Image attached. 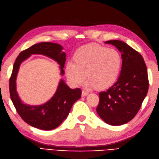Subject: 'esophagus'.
<instances>
[{"label": "esophagus", "instance_id": "1", "mask_svg": "<svg viewBox=\"0 0 159 159\" xmlns=\"http://www.w3.org/2000/svg\"><path fill=\"white\" fill-rule=\"evenodd\" d=\"M88 94H89V92H86V91H85V90H83V91H82V96H83V97L86 96H87Z\"/></svg>", "mask_w": 159, "mask_h": 159}]
</instances>
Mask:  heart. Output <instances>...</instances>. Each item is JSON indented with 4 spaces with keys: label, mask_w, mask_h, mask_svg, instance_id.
Segmentation results:
<instances>
[{
    "label": "heart",
    "mask_w": 159,
    "mask_h": 159,
    "mask_svg": "<svg viewBox=\"0 0 159 159\" xmlns=\"http://www.w3.org/2000/svg\"><path fill=\"white\" fill-rule=\"evenodd\" d=\"M75 61L69 60L66 65V75L75 86L82 83L86 76L87 87L99 90L112 86L120 75L122 59L115 49L97 43H89L80 46L75 53Z\"/></svg>",
    "instance_id": "b5f03b06"
}]
</instances>
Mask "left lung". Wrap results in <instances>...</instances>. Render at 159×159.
<instances>
[{
	"label": "left lung",
	"instance_id": "8db88e82",
	"mask_svg": "<svg viewBox=\"0 0 159 159\" xmlns=\"http://www.w3.org/2000/svg\"><path fill=\"white\" fill-rule=\"evenodd\" d=\"M111 44L121 53L120 75L116 83L105 92H99L97 113L108 125L119 126L130 121L136 115L149 89L147 67L139 52L120 40Z\"/></svg>",
	"mask_w": 159,
	"mask_h": 159
}]
</instances>
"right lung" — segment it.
<instances>
[{
    "instance_id": "right-lung-1",
    "label": "right lung",
    "mask_w": 159,
    "mask_h": 159,
    "mask_svg": "<svg viewBox=\"0 0 159 159\" xmlns=\"http://www.w3.org/2000/svg\"><path fill=\"white\" fill-rule=\"evenodd\" d=\"M62 50L63 47L56 43L44 42L33 45L17 56L10 79V98L17 113L28 125L40 130H53L60 126L67 118L73 103L80 98L82 91L80 89H70L63 80H61L55 94L48 102L35 106L24 104L16 91L17 73L21 62L31 55L42 54L57 61L63 75L66 54Z\"/></svg>"
}]
</instances>
